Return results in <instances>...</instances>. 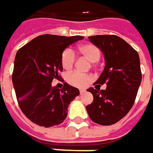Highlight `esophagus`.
Returning a JSON list of instances; mask_svg holds the SVG:
<instances>
[{"mask_svg":"<svg viewBox=\"0 0 153 153\" xmlns=\"http://www.w3.org/2000/svg\"><path fill=\"white\" fill-rule=\"evenodd\" d=\"M79 93H80V94H85V90H79Z\"/></svg>","mask_w":153,"mask_h":153,"instance_id":"obj_1","label":"esophagus"}]
</instances>
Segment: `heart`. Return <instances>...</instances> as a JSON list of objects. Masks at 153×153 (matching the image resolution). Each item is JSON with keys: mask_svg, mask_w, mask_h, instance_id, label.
I'll return each instance as SVG.
<instances>
[{"mask_svg": "<svg viewBox=\"0 0 153 153\" xmlns=\"http://www.w3.org/2000/svg\"><path fill=\"white\" fill-rule=\"evenodd\" d=\"M77 51L79 54H80L82 57H84L91 63L97 62L100 58V48L93 43L85 42L79 44L77 48ZM75 54L70 48H66L63 51L60 57V62L63 69H72L75 63ZM66 80L72 86L77 88H85L91 82L92 77L89 74H84L79 72H73L67 75Z\"/></svg>", "mask_w": 153, "mask_h": 153, "instance_id": "obj_1", "label": "heart"}]
</instances>
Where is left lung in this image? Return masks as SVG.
Returning a JSON list of instances; mask_svg holds the SVG:
<instances>
[{"instance_id": "obj_1", "label": "left lung", "mask_w": 153, "mask_h": 153, "mask_svg": "<svg viewBox=\"0 0 153 153\" xmlns=\"http://www.w3.org/2000/svg\"><path fill=\"white\" fill-rule=\"evenodd\" d=\"M89 39L102 51L105 66L94 84L95 89L88 90L94 100L86 111L94 122L110 126L126 116L134 105L142 81L140 58L132 47L116 35H96ZM104 83L107 89L100 90Z\"/></svg>"}]
</instances>
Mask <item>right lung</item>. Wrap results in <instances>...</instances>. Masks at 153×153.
Returning a JSON list of instances; mask_svg holds the SVG:
<instances>
[{
	"label": "right lung",
	"mask_w": 153,
	"mask_h": 153,
	"mask_svg": "<svg viewBox=\"0 0 153 153\" xmlns=\"http://www.w3.org/2000/svg\"><path fill=\"white\" fill-rule=\"evenodd\" d=\"M84 37L43 34L18 49L14 61L12 83L22 111L33 123L44 127L61 124L68 115L70 102L79 91L67 83L52 86L62 79L60 57L69 45Z\"/></svg>",
	"instance_id": "obj_1"
}]
</instances>
